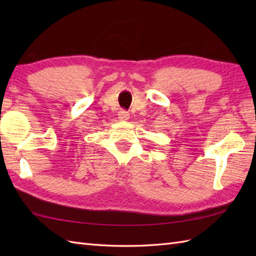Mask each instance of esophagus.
Wrapping results in <instances>:
<instances>
[{"instance_id":"esophagus-1","label":"esophagus","mask_w":256,"mask_h":256,"mask_svg":"<svg viewBox=\"0 0 256 256\" xmlns=\"http://www.w3.org/2000/svg\"><path fill=\"white\" fill-rule=\"evenodd\" d=\"M118 118H120V121H128V120L130 118L128 112L124 111V110H121V111L118 112Z\"/></svg>"}]
</instances>
